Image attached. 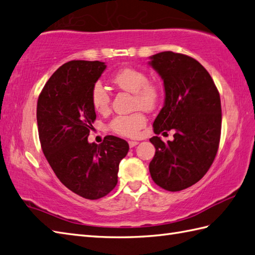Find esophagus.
I'll use <instances>...</instances> for the list:
<instances>
[{"instance_id":"34e87169","label":"esophagus","mask_w":255,"mask_h":255,"mask_svg":"<svg viewBox=\"0 0 255 255\" xmlns=\"http://www.w3.org/2000/svg\"><path fill=\"white\" fill-rule=\"evenodd\" d=\"M128 143H129V146H130V147H133V146L137 145V144L139 143V142H138V141H134V140H129Z\"/></svg>"}]
</instances>
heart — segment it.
Listing matches in <instances>:
<instances>
[{"label": "heart", "instance_id": "b5f03b06", "mask_svg": "<svg viewBox=\"0 0 255 255\" xmlns=\"http://www.w3.org/2000/svg\"><path fill=\"white\" fill-rule=\"evenodd\" d=\"M113 84L121 90L133 94L134 108L144 111L154 110L161 99V88L155 82L149 81L147 75L140 69L124 67L113 76ZM91 102L98 113H105L110 108L111 97L109 91L101 85L96 84L91 90ZM145 116L135 113L129 116H118L110 124L114 132L133 137L145 125Z\"/></svg>", "mask_w": 255, "mask_h": 255}]
</instances>
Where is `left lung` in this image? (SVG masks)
<instances>
[{
	"label": "left lung",
	"instance_id": "8db88e82",
	"mask_svg": "<svg viewBox=\"0 0 255 255\" xmlns=\"http://www.w3.org/2000/svg\"><path fill=\"white\" fill-rule=\"evenodd\" d=\"M150 60L165 90L154 132L175 131L174 140L166 143L157 135L150 139L155 146L150 174L165 190L180 191L202 178L216 156L222 129L220 93L208 70L190 56L167 51Z\"/></svg>",
	"mask_w": 255,
	"mask_h": 255
}]
</instances>
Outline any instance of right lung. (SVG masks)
I'll return each instance as SVG.
<instances>
[{
    "instance_id": "obj_1",
    "label": "right lung",
    "mask_w": 255,
    "mask_h": 255,
    "mask_svg": "<svg viewBox=\"0 0 255 255\" xmlns=\"http://www.w3.org/2000/svg\"><path fill=\"white\" fill-rule=\"evenodd\" d=\"M106 65L99 61L65 63L47 80L37 105L42 151L57 178L80 197L97 200L117 185V173L129 145L106 135L101 144L89 143L96 121L91 90Z\"/></svg>"
}]
</instances>
